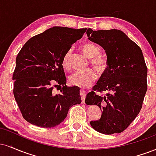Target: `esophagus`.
Returning a JSON list of instances; mask_svg holds the SVG:
<instances>
[{
  "label": "esophagus",
  "instance_id": "obj_1",
  "mask_svg": "<svg viewBox=\"0 0 156 156\" xmlns=\"http://www.w3.org/2000/svg\"><path fill=\"white\" fill-rule=\"evenodd\" d=\"M80 97H81L82 102L83 103L84 101H85V98H86V95H87V92H86V91L84 90V89H80Z\"/></svg>",
  "mask_w": 156,
  "mask_h": 156
}]
</instances>
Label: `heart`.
Masks as SVG:
<instances>
[{
  "label": "heart",
  "mask_w": 156,
  "mask_h": 156,
  "mask_svg": "<svg viewBox=\"0 0 156 156\" xmlns=\"http://www.w3.org/2000/svg\"><path fill=\"white\" fill-rule=\"evenodd\" d=\"M81 51L86 56L91 58V64L100 74L105 73L108 68V62L105 57L99 55L100 49L96 44L91 42L84 43L81 46ZM70 56L71 51L68 50L62 57V65L66 70H69L71 68ZM96 73L92 69H88L83 72L73 73L69 77V82L71 85L84 88L90 86L96 80Z\"/></svg>",
  "instance_id": "obj_1"
}]
</instances>
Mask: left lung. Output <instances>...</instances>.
Masks as SVG:
<instances>
[{
	"instance_id": "left-lung-1",
	"label": "left lung",
	"mask_w": 156,
	"mask_h": 156,
	"mask_svg": "<svg viewBox=\"0 0 156 156\" xmlns=\"http://www.w3.org/2000/svg\"><path fill=\"white\" fill-rule=\"evenodd\" d=\"M87 34L104 49L108 62L104 76L85 99L87 105H97L102 110L100 119L90 125L103 134L121 133L139 114L147 89L142 51L120 30L88 28Z\"/></svg>"
}]
</instances>
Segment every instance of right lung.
<instances>
[{
	"label": "right lung",
	"instance_id": "obj_1",
	"mask_svg": "<svg viewBox=\"0 0 156 156\" xmlns=\"http://www.w3.org/2000/svg\"><path fill=\"white\" fill-rule=\"evenodd\" d=\"M86 31L87 28L54 26L31 37L21 48L12 77L13 92L27 122L53 128L64 121L70 107L81 103L80 89L66 85L62 59ZM58 87L61 93L55 94Z\"/></svg>",
	"mask_w": 156,
	"mask_h": 156
}]
</instances>
